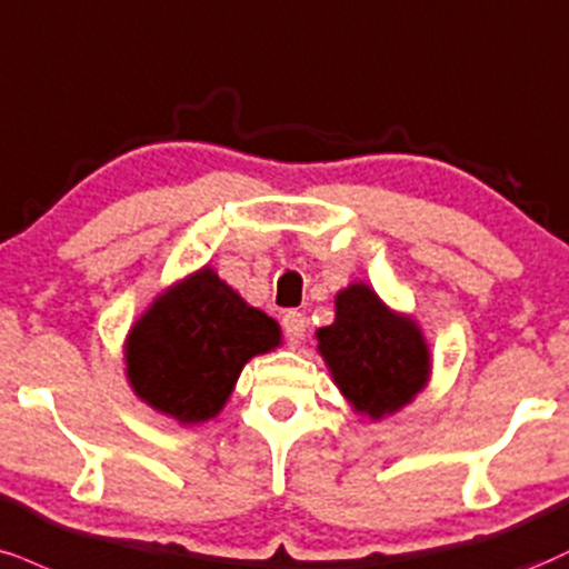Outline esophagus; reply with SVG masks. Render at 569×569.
Segmentation results:
<instances>
[{"label":"esophagus","mask_w":569,"mask_h":569,"mask_svg":"<svg viewBox=\"0 0 569 569\" xmlns=\"http://www.w3.org/2000/svg\"><path fill=\"white\" fill-rule=\"evenodd\" d=\"M305 331H307V320H305L302 312L289 310L283 315V333H286V341H289L291 347L302 345Z\"/></svg>","instance_id":"1"}]
</instances>
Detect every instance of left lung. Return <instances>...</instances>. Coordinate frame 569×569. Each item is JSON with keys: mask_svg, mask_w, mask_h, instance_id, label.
<instances>
[{"mask_svg": "<svg viewBox=\"0 0 569 569\" xmlns=\"http://www.w3.org/2000/svg\"><path fill=\"white\" fill-rule=\"evenodd\" d=\"M320 352L360 413H395L427 385L429 352L413 320L397 318L368 286L337 297V320L318 331Z\"/></svg>", "mask_w": 569, "mask_h": 569, "instance_id": "left-lung-1", "label": "left lung"}]
</instances>
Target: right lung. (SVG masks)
Masks as SVG:
<instances>
[{
	"label": "right lung",
	"mask_w": 569,
	"mask_h": 569,
	"mask_svg": "<svg viewBox=\"0 0 569 569\" xmlns=\"http://www.w3.org/2000/svg\"><path fill=\"white\" fill-rule=\"evenodd\" d=\"M278 323L254 310L211 270L156 299L127 341L134 392L182 423L224 406L246 360L272 350Z\"/></svg>",
	"instance_id": "1"
}]
</instances>
